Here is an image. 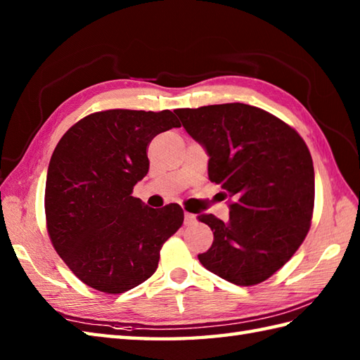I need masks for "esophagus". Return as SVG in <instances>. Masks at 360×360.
Returning a JSON list of instances; mask_svg holds the SVG:
<instances>
[{"label":"esophagus","instance_id":"obj_1","mask_svg":"<svg viewBox=\"0 0 360 360\" xmlns=\"http://www.w3.org/2000/svg\"><path fill=\"white\" fill-rule=\"evenodd\" d=\"M195 219H196V217L193 215V213H188V212L184 213V224H187V226L192 224Z\"/></svg>","mask_w":360,"mask_h":360}]
</instances>
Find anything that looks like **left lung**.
Here are the masks:
<instances>
[{"label":"left lung","mask_w":360,"mask_h":360,"mask_svg":"<svg viewBox=\"0 0 360 360\" xmlns=\"http://www.w3.org/2000/svg\"><path fill=\"white\" fill-rule=\"evenodd\" d=\"M209 155V179L232 200L229 221L198 217L213 232L201 264L238 286L258 285L289 262L314 209V165L307 143L271 112L246 103L174 110Z\"/></svg>","instance_id":"obj_1"}]
</instances>
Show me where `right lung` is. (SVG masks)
<instances>
[{
	"label": "right lung",
	"instance_id": "add662e5",
	"mask_svg": "<svg viewBox=\"0 0 360 360\" xmlns=\"http://www.w3.org/2000/svg\"><path fill=\"white\" fill-rule=\"evenodd\" d=\"M179 127L170 110H108L83 117L57 143L46 178V226L53 249L85 285L122 294L155 274L184 210L151 209L133 188L148 173L153 137Z\"/></svg>",
	"mask_w": 360,
	"mask_h": 360
}]
</instances>
